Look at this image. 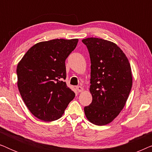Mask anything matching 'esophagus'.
I'll return each instance as SVG.
<instances>
[{"mask_svg":"<svg viewBox=\"0 0 152 152\" xmlns=\"http://www.w3.org/2000/svg\"><path fill=\"white\" fill-rule=\"evenodd\" d=\"M76 89H77V92H79V93L82 92L83 90H84V89H83L82 87V86H77V87H76Z\"/></svg>","mask_w":152,"mask_h":152,"instance_id":"esophagus-1","label":"esophagus"}]
</instances>
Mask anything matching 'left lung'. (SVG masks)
Instances as JSON below:
<instances>
[{"label":"left lung","mask_w":152,"mask_h":152,"mask_svg":"<svg viewBox=\"0 0 152 152\" xmlns=\"http://www.w3.org/2000/svg\"><path fill=\"white\" fill-rule=\"evenodd\" d=\"M91 58L93 100L84 107L89 122L102 126L111 122L123 109L132 87L129 61L115 43L103 39H84Z\"/></svg>","instance_id":"obj_1"}]
</instances>
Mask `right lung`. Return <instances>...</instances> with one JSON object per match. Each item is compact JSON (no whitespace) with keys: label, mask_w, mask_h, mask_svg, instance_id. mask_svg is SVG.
<instances>
[{"label":"right lung","mask_w":152,"mask_h":152,"mask_svg":"<svg viewBox=\"0 0 152 152\" xmlns=\"http://www.w3.org/2000/svg\"><path fill=\"white\" fill-rule=\"evenodd\" d=\"M78 41L57 39L37 43L18 62V91L29 111L39 120L59 119L75 96L64 82L65 61Z\"/></svg>","instance_id":"obj_1"}]
</instances>
